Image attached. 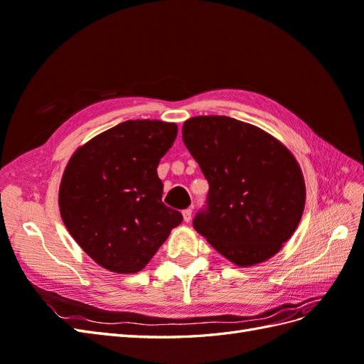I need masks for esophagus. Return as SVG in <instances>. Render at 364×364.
<instances>
[{
  "mask_svg": "<svg viewBox=\"0 0 364 364\" xmlns=\"http://www.w3.org/2000/svg\"><path fill=\"white\" fill-rule=\"evenodd\" d=\"M191 213H193V209H191V208H188V209H183V211H182L183 222H186V223L190 222V220H191Z\"/></svg>",
  "mask_w": 364,
  "mask_h": 364,
  "instance_id": "1",
  "label": "esophagus"
}]
</instances>
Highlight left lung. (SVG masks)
<instances>
[{"label":"left lung","mask_w":364,"mask_h":364,"mask_svg":"<svg viewBox=\"0 0 364 364\" xmlns=\"http://www.w3.org/2000/svg\"><path fill=\"white\" fill-rule=\"evenodd\" d=\"M185 147L209 183L193 226L218 253L249 267L278 253L301 222L305 182L284 144L243 121L222 115L186 119Z\"/></svg>","instance_id":"left-lung-1"}]
</instances>
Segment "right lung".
<instances>
[{
  "mask_svg": "<svg viewBox=\"0 0 364 364\" xmlns=\"http://www.w3.org/2000/svg\"><path fill=\"white\" fill-rule=\"evenodd\" d=\"M176 135L174 123L129 119L74 151L59 188L60 215L98 266L142 270L182 223V214L162 202L156 171Z\"/></svg>",
  "mask_w": 364,
  "mask_h": 364,
  "instance_id": "right-lung-1",
  "label": "right lung"
}]
</instances>
